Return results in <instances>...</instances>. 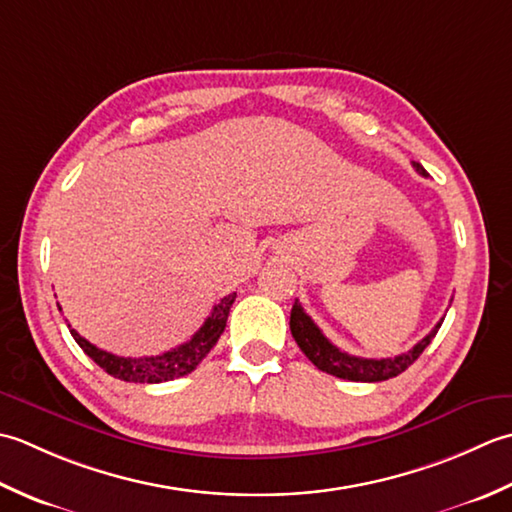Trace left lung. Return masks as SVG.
<instances>
[{
  "instance_id": "8db88e82",
  "label": "left lung",
  "mask_w": 512,
  "mask_h": 512,
  "mask_svg": "<svg viewBox=\"0 0 512 512\" xmlns=\"http://www.w3.org/2000/svg\"><path fill=\"white\" fill-rule=\"evenodd\" d=\"M413 168L422 176H426V170L420 163H413ZM442 322L444 318L431 329L429 336L422 338L413 349L402 353V356L380 358V360L349 356V353L340 351L336 344H331L325 338V333H322L316 322L307 316V311L302 309L298 300L294 302V307H291L289 329H291V336H294V340L298 342V347L302 349V353H305V356L314 362L320 371L336 375V378H342V380H351V382H382V380L395 378V375H400L402 371L409 369L411 364L420 358V353L429 347L437 329L442 327Z\"/></svg>"
}]
</instances>
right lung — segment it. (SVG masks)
Instances as JSON below:
<instances>
[{"label": "right lung", "instance_id": "obj_1", "mask_svg": "<svg viewBox=\"0 0 512 512\" xmlns=\"http://www.w3.org/2000/svg\"><path fill=\"white\" fill-rule=\"evenodd\" d=\"M234 298H236V294H229V296L221 298V302L214 305L212 314L207 316V320L203 322V327L194 333L192 340L183 342L181 347H176L172 351L161 353V356H145V358L114 356V353L103 351V349L95 347L92 342H88L86 338H81L70 325H68V329L72 333V338H75L79 347L83 349V353L95 360L103 371L112 375V378H119L123 382L159 384V382H168L174 378H183V375L192 373L198 364H201V360L207 356V353H210V349L214 347L218 338H221V333L225 331L229 307L234 305Z\"/></svg>", "mask_w": 512, "mask_h": 512}]
</instances>
